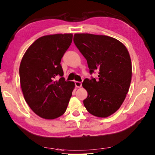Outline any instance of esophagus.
Instances as JSON below:
<instances>
[{
    "instance_id": "34e87169",
    "label": "esophagus",
    "mask_w": 155,
    "mask_h": 155,
    "mask_svg": "<svg viewBox=\"0 0 155 155\" xmlns=\"http://www.w3.org/2000/svg\"><path fill=\"white\" fill-rule=\"evenodd\" d=\"M74 83H75V86L78 87H78H81V86H82V83H81V82H78V81H75Z\"/></svg>"
}]
</instances>
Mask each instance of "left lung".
I'll return each instance as SVG.
<instances>
[{"mask_svg":"<svg viewBox=\"0 0 155 155\" xmlns=\"http://www.w3.org/2000/svg\"><path fill=\"white\" fill-rule=\"evenodd\" d=\"M73 41L87 60L90 74L98 71L97 80L85 78L82 84L88 94L84 106L95 117H109L122 105L130 86L128 51L119 41L105 35L75 34Z\"/></svg>","mask_w":155,"mask_h":155,"instance_id":"obj_1","label":"left lung"}]
</instances>
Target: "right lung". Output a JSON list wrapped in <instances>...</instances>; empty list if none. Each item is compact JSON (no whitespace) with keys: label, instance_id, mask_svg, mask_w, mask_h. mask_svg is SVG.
Wrapping results in <instances>:
<instances>
[{"label":"right lung","instance_id":"1","mask_svg":"<svg viewBox=\"0 0 155 155\" xmlns=\"http://www.w3.org/2000/svg\"><path fill=\"white\" fill-rule=\"evenodd\" d=\"M72 41V34L43 36L29 47L19 66L24 99L32 110L45 119L66 112L74 83L66 81L60 62ZM56 75L61 78L54 80Z\"/></svg>","mask_w":155,"mask_h":155}]
</instances>
